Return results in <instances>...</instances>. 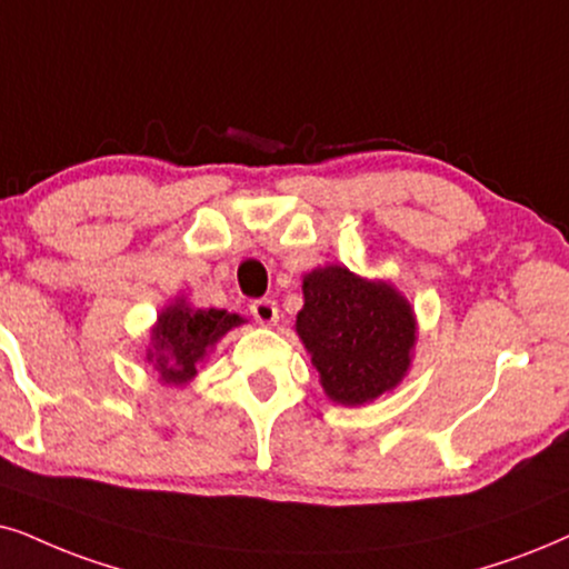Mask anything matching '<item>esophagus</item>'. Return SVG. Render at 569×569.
Listing matches in <instances>:
<instances>
[{"instance_id":"34e87169","label":"esophagus","mask_w":569,"mask_h":569,"mask_svg":"<svg viewBox=\"0 0 569 569\" xmlns=\"http://www.w3.org/2000/svg\"><path fill=\"white\" fill-rule=\"evenodd\" d=\"M251 318H254L260 326H276L280 312H278V305L272 299H257L254 305L249 307Z\"/></svg>"}]
</instances>
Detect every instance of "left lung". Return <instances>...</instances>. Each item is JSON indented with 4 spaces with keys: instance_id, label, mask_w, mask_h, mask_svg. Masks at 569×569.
<instances>
[{
    "instance_id": "obj_1",
    "label": "left lung",
    "mask_w": 569,
    "mask_h": 569,
    "mask_svg": "<svg viewBox=\"0 0 569 569\" xmlns=\"http://www.w3.org/2000/svg\"><path fill=\"white\" fill-rule=\"evenodd\" d=\"M297 336L333 405L362 407L393 391L412 368L417 315L391 280L326 264L301 278Z\"/></svg>"
}]
</instances>
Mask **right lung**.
<instances>
[{
	"instance_id": "add662e5",
	"label": "right lung",
	"mask_w": 569,
	"mask_h": 569,
	"mask_svg": "<svg viewBox=\"0 0 569 569\" xmlns=\"http://www.w3.org/2000/svg\"><path fill=\"white\" fill-rule=\"evenodd\" d=\"M243 322L228 309H199L186 297H176L157 312L143 359L164 386H189L220 338Z\"/></svg>"
}]
</instances>
